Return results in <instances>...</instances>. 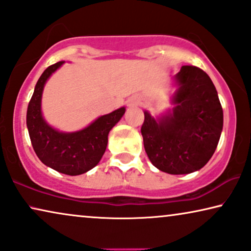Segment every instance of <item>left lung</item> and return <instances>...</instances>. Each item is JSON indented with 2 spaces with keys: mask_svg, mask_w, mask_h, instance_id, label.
<instances>
[{
  "mask_svg": "<svg viewBox=\"0 0 251 251\" xmlns=\"http://www.w3.org/2000/svg\"><path fill=\"white\" fill-rule=\"evenodd\" d=\"M172 110L152 117L145 110L141 127L152 165L169 175L199 171L211 158L223 131V108L210 76L185 65L172 78Z\"/></svg>",
  "mask_w": 251,
  "mask_h": 251,
  "instance_id": "left-lung-1",
  "label": "left lung"
}]
</instances>
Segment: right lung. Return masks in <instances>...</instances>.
<instances>
[{
  "label": "right lung",
  "instance_id": "right-lung-1",
  "mask_svg": "<svg viewBox=\"0 0 251 251\" xmlns=\"http://www.w3.org/2000/svg\"><path fill=\"white\" fill-rule=\"evenodd\" d=\"M65 62H58L45 70L36 82L28 103L26 125L33 149L43 164L68 176H79L95 168L108 146L111 128L122 119L125 106L96 118L85 128L61 132L43 118L41 102L46 82Z\"/></svg>",
  "mask_w": 251,
  "mask_h": 251
}]
</instances>
